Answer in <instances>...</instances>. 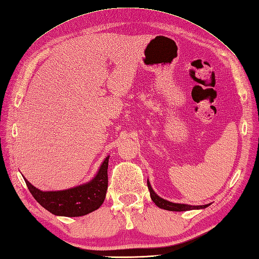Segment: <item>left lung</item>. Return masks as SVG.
Returning <instances> with one entry per match:
<instances>
[{
  "mask_svg": "<svg viewBox=\"0 0 259 259\" xmlns=\"http://www.w3.org/2000/svg\"><path fill=\"white\" fill-rule=\"evenodd\" d=\"M147 186H148V189H149L151 200H153L154 203H155L157 206H159L160 209L168 210V211H177V212H180V211H189V210H194V209H204V207L209 206V204H205V205H193V206H192V205H188V204H180V203L169 202V201L161 199L160 197H158V195H157V194L154 192L153 188L150 187L149 181H147Z\"/></svg>",
  "mask_w": 259,
  "mask_h": 259,
  "instance_id": "1",
  "label": "left lung"
}]
</instances>
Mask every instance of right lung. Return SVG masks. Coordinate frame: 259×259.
Here are the masks:
<instances>
[{"label":"right lung","mask_w":259,"mask_h":259,"mask_svg":"<svg viewBox=\"0 0 259 259\" xmlns=\"http://www.w3.org/2000/svg\"><path fill=\"white\" fill-rule=\"evenodd\" d=\"M108 156L101 165L96 178L85 185L62 191L44 192L24 178L34 199L47 211L61 217H81L102 205L108 190Z\"/></svg>","instance_id":"obj_1"}]
</instances>
